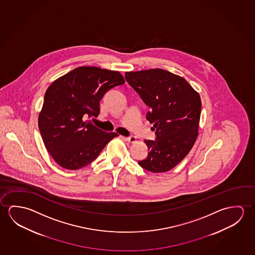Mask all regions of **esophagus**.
<instances>
[{
	"label": "esophagus",
	"instance_id": "1",
	"mask_svg": "<svg viewBox=\"0 0 255 255\" xmlns=\"http://www.w3.org/2000/svg\"><path fill=\"white\" fill-rule=\"evenodd\" d=\"M126 141H128V142H131V143H133L134 141H136V138L135 136H129V137H126Z\"/></svg>",
	"mask_w": 255,
	"mask_h": 255
}]
</instances>
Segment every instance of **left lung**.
<instances>
[{
  "instance_id": "left-lung-1",
  "label": "left lung",
  "mask_w": 255,
  "mask_h": 255,
  "mask_svg": "<svg viewBox=\"0 0 255 255\" xmlns=\"http://www.w3.org/2000/svg\"><path fill=\"white\" fill-rule=\"evenodd\" d=\"M126 81L149 107L156 140H144L148 156L138 164L152 173L174 168L198 137L201 99L189 82L163 69L127 72Z\"/></svg>"
}]
</instances>
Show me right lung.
Segmentation results:
<instances>
[{"label": "right lung", "mask_w": 255, "mask_h": 255, "mask_svg": "<svg viewBox=\"0 0 255 255\" xmlns=\"http://www.w3.org/2000/svg\"><path fill=\"white\" fill-rule=\"evenodd\" d=\"M124 83L117 71L81 66L49 86L38 125L46 149L59 166L69 170L84 167L118 136L99 129L87 119L97 117L105 94Z\"/></svg>", "instance_id": "add662e5"}]
</instances>
